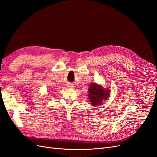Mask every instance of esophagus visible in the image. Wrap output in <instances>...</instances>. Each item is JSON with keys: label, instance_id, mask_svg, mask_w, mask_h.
<instances>
[{"label": "esophagus", "instance_id": "1", "mask_svg": "<svg viewBox=\"0 0 157 157\" xmlns=\"http://www.w3.org/2000/svg\"><path fill=\"white\" fill-rule=\"evenodd\" d=\"M68 87H69V88H73V87H74V85H71V84H69V85H68Z\"/></svg>", "mask_w": 157, "mask_h": 157}]
</instances>
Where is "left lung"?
I'll list each match as a JSON object with an SVG mask.
<instances>
[{"mask_svg":"<svg viewBox=\"0 0 157 157\" xmlns=\"http://www.w3.org/2000/svg\"><path fill=\"white\" fill-rule=\"evenodd\" d=\"M88 92L90 102L93 105H98L102 101L108 99L110 91L108 88H103L102 86L95 83L90 85Z\"/></svg>","mask_w":157,"mask_h":157,"instance_id":"1","label":"left lung"}]
</instances>
